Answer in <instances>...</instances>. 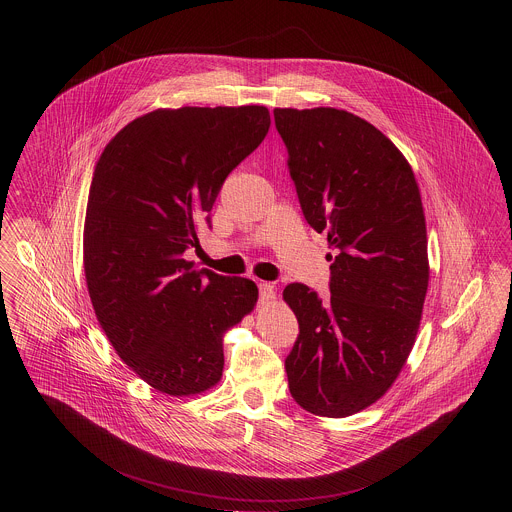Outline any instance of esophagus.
<instances>
[{
  "label": "esophagus",
  "mask_w": 512,
  "mask_h": 512,
  "mask_svg": "<svg viewBox=\"0 0 512 512\" xmlns=\"http://www.w3.org/2000/svg\"><path fill=\"white\" fill-rule=\"evenodd\" d=\"M258 290H260V303H262V305H268V303H272V301L276 299L274 286H270V284H266V282H260V284H258Z\"/></svg>",
  "instance_id": "esophagus-1"
}]
</instances>
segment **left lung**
<instances>
[{
  "instance_id": "left-lung-1",
  "label": "left lung",
  "mask_w": 512,
  "mask_h": 512,
  "mask_svg": "<svg viewBox=\"0 0 512 512\" xmlns=\"http://www.w3.org/2000/svg\"><path fill=\"white\" fill-rule=\"evenodd\" d=\"M305 220L327 232L331 297L290 284L299 337L286 359L293 400L353 416L392 386L416 343L430 264L426 217L402 151L337 108H276Z\"/></svg>"
}]
</instances>
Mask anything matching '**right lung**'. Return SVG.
<instances>
[{"instance_id": "1", "label": "right lung", "mask_w": 512, "mask_h": 512, "mask_svg": "<svg viewBox=\"0 0 512 512\" xmlns=\"http://www.w3.org/2000/svg\"><path fill=\"white\" fill-rule=\"evenodd\" d=\"M270 130L266 106L159 108L104 147L84 219V276L108 341L142 380L195 396L222 376L224 333L258 288L197 270V246L228 173Z\"/></svg>"}]
</instances>
